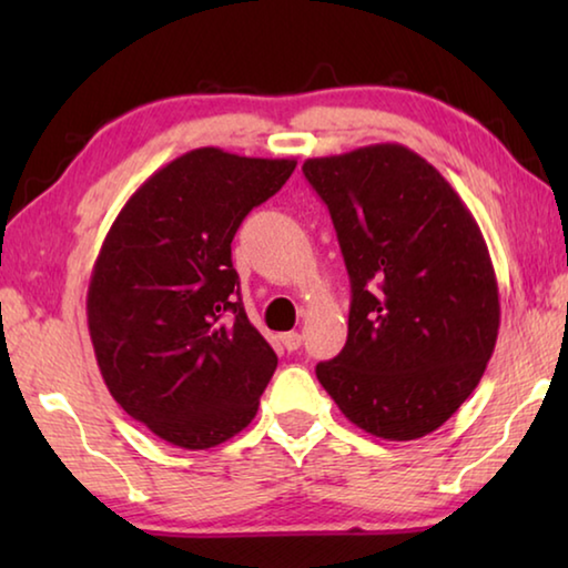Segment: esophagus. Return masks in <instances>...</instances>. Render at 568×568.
Wrapping results in <instances>:
<instances>
[{
	"label": "esophagus",
	"instance_id": "esophagus-1",
	"mask_svg": "<svg viewBox=\"0 0 568 568\" xmlns=\"http://www.w3.org/2000/svg\"><path fill=\"white\" fill-rule=\"evenodd\" d=\"M281 343H283V348H285L287 353H293V351H297V348H301V343H303V338H301V333H295V331H291V333H283V335H281Z\"/></svg>",
	"mask_w": 568,
	"mask_h": 568
}]
</instances>
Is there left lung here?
Returning a JSON list of instances; mask_svg holds the SVG:
<instances>
[{
    "mask_svg": "<svg viewBox=\"0 0 568 568\" xmlns=\"http://www.w3.org/2000/svg\"><path fill=\"white\" fill-rule=\"evenodd\" d=\"M351 275L348 341L315 376L365 434L416 440L476 390L501 303L486 240L448 180L398 142L311 158Z\"/></svg>",
    "mask_w": 568,
    "mask_h": 568,
    "instance_id": "obj_1",
    "label": "left lung"
}]
</instances>
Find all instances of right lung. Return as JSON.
<instances>
[{"label":"right lung","mask_w":568,"mask_h":568,"mask_svg":"<svg viewBox=\"0 0 568 568\" xmlns=\"http://www.w3.org/2000/svg\"><path fill=\"white\" fill-rule=\"evenodd\" d=\"M295 165L190 150L132 192L100 247L88 325L104 386L172 446L225 444L273 378L277 355L247 321L230 243Z\"/></svg>","instance_id":"add662e5"}]
</instances>
